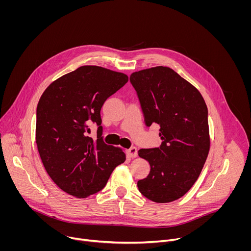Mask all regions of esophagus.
<instances>
[{"mask_svg":"<svg viewBox=\"0 0 251 251\" xmlns=\"http://www.w3.org/2000/svg\"><path fill=\"white\" fill-rule=\"evenodd\" d=\"M126 152H127V154H128V156H129L130 158H135V157H137V148H135V147H131V148L128 149Z\"/></svg>","mask_w":251,"mask_h":251,"instance_id":"obj_1","label":"esophagus"}]
</instances>
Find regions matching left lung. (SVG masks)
Masks as SVG:
<instances>
[{"instance_id":"8db88e82","label":"left lung","mask_w":251,"mask_h":251,"mask_svg":"<svg viewBox=\"0 0 251 251\" xmlns=\"http://www.w3.org/2000/svg\"><path fill=\"white\" fill-rule=\"evenodd\" d=\"M146 126L160 125L162 144L140 149L149 162L147 177L138 181L140 193L155 202L182 198L198 180L209 151L207 107L200 91L166 66L130 75Z\"/></svg>"}]
</instances>
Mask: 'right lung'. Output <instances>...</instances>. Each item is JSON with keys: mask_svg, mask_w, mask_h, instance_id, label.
Wrapping results in <instances>:
<instances>
[{"mask_svg": "<svg viewBox=\"0 0 251 251\" xmlns=\"http://www.w3.org/2000/svg\"><path fill=\"white\" fill-rule=\"evenodd\" d=\"M127 81L124 74L84 65L54 80L43 93L35 142L46 171L63 192L87 198L101 191L113 170L125 162L120 148L102 140L100 110ZM90 123L99 126L95 141L87 134Z\"/></svg>", "mask_w": 251, "mask_h": 251, "instance_id": "1", "label": "right lung"}]
</instances>
